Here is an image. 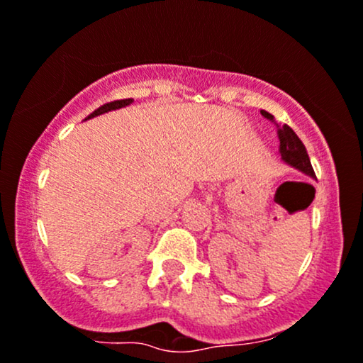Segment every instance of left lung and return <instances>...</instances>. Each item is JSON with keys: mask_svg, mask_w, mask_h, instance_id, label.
Returning a JSON list of instances; mask_svg holds the SVG:
<instances>
[{"mask_svg": "<svg viewBox=\"0 0 363 363\" xmlns=\"http://www.w3.org/2000/svg\"><path fill=\"white\" fill-rule=\"evenodd\" d=\"M261 114L266 118V120H269L272 123L277 125V135H278V140H280L281 158H284L289 165L296 167V169L303 170L304 174L315 177V172H313V167L310 162V156H308V152H306V147H304V144L301 143L299 137L296 135V132H294L289 125L277 123L273 118V114H269L266 111H261Z\"/></svg>", "mask_w": 363, "mask_h": 363, "instance_id": "1", "label": "left lung"}]
</instances>
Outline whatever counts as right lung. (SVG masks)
<instances>
[{
  "label": "right lung",
  "mask_w": 363,
  "mask_h": 363,
  "mask_svg": "<svg viewBox=\"0 0 363 363\" xmlns=\"http://www.w3.org/2000/svg\"><path fill=\"white\" fill-rule=\"evenodd\" d=\"M132 102H133V99H123V101H114V102H108V104H104V106H101V108H99V109H95V111L91 113L89 118L99 116V114H102V113L113 111V109H120V108H125V106L132 104Z\"/></svg>",
  "instance_id": "right-lung-1"
}]
</instances>
